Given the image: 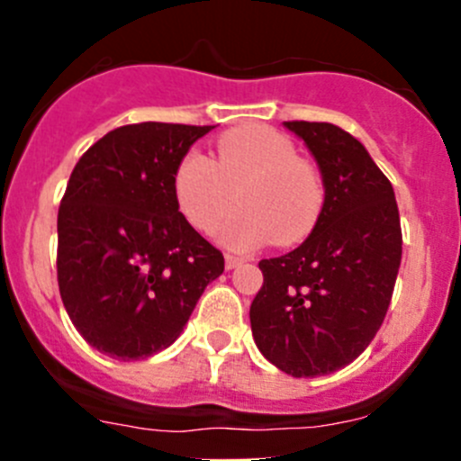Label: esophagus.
Returning a JSON list of instances; mask_svg holds the SVG:
<instances>
[{"mask_svg": "<svg viewBox=\"0 0 461 461\" xmlns=\"http://www.w3.org/2000/svg\"><path fill=\"white\" fill-rule=\"evenodd\" d=\"M244 263V258H240V256H226V270H235V267H240Z\"/></svg>", "mask_w": 461, "mask_h": 461, "instance_id": "34e87169", "label": "esophagus"}]
</instances>
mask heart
Instances as JSON below:
<instances>
[{"label": "heart", "instance_id": "1", "mask_svg": "<svg viewBox=\"0 0 461 461\" xmlns=\"http://www.w3.org/2000/svg\"><path fill=\"white\" fill-rule=\"evenodd\" d=\"M177 207L186 221L207 233L219 226V242L230 251H251L275 238L276 244L303 242L313 230L325 201L316 166L297 157L284 133L249 124L223 133L214 145V161L186 152L173 175Z\"/></svg>", "mask_w": 461, "mask_h": 461}]
</instances>
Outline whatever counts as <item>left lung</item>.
<instances>
[{
    "instance_id": "8db88e82",
    "label": "left lung",
    "mask_w": 461,
    "mask_h": 461,
    "mask_svg": "<svg viewBox=\"0 0 461 461\" xmlns=\"http://www.w3.org/2000/svg\"><path fill=\"white\" fill-rule=\"evenodd\" d=\"M303 138L325 186L321 217L297 249L260 260L249 309L258 351L295 378L356 360L390 307L402 226L394 191L360 140L328 122H284Z\"/></svg>"
}]
</instances>
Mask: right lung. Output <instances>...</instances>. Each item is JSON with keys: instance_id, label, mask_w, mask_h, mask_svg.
Wrapping results in <instances>:
<instances>
[{"instance_id": "add662e5", "label": "right lung", "mask_w": 461, "mask_h": 461, "mask_svg": "<svg viewBox=\"0 0 461 461\" xmlns=\"http://www.w3.org/2000/svg\"><path fill=\"white\" fill-rule=\"evenodd\" d=\"M214 126L142 122L96 140L73 168L57 214V281L68 319L117 360L164 351L223 272L177 207L180 158Z\"/></svg>"}]
</instances>
